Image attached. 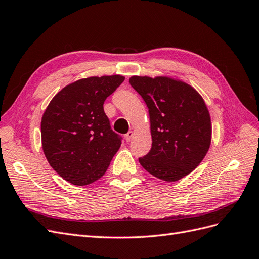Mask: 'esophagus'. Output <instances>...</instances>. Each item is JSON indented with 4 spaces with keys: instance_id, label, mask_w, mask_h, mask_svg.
I'll return each instance as SVG.
<instances>
[{
    "instance_id": "esophagus-1",
    "label": "esophagus",
    "mask_w": 259,
    "mask_h": 259,
    "mask_svg": "<svg viewBox=\"0 0 259 259\" xmlns=\"http://www.w3.org/2000/svg\"><path fill=\"white\" fill-rule=\"evenodd\" d=\"M133 135H134V133H133L132 131H130L126 135H125V139H126V142L127 143H130L131 140H132V138H133Z\"/></svg>"
}]
</instances>
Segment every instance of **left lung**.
<instances>
[{"instance_id": "left-lung-1", "label": "left lung", "mask_w": 259, "mask_h": 259, "mask_svg": "<svg viewBox=\"0 0 259 259\" xmlns=\"http://www.w3.org/2000/svg\"><path fill=\"white\" fill-rule=\"evenodd\" d=\"M130 84L143 97L150 116L152 147L139 163L165 182L190 174L210 145V116L204 100L190 85L164 76H132Z\"/></svg>"}]
</instances>
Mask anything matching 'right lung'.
Returning <instances> with one entry per match:
<instances>
[{
  "label": "right lung",
  "mask_w": 259,
  "mask_h": 259,
  "mask_svg": "<svg viewBox=\"0 0 259 259\" xmlns=\"http://www.w3.org/2000/svg\"><path fill=\"white\" fill-rule=\"evenodd\" d=\"M122 75L92 76L62 89L41 122L44 154L67 182L85 186L103 176L122 137L114 133L104 103L123 83Z\"/></svg>",
  "instance_id": "obj_1"
}]
</instances>
